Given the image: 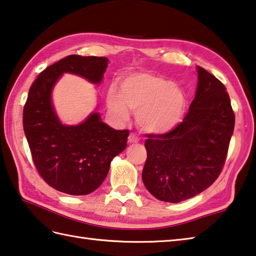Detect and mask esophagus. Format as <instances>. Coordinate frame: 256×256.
<instances>
[{
    "instance_id": "obj_1",
    "label": "esophagus",
    "mask_w": 256,
    "mask_h": 256,
    "mask_svg": "<svg viewBox=\"0 0 256 256\" xmlns=\"http://www.w3.org/2000/svg\"><path fill=\"white\" fill-rule=\"evenodd\" d=\"M139 142V138L138 136H136L134 134H130L129 137H128V142L129 144H136Z\"/></svg>"
}]
</instances>
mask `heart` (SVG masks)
<instances>
[{
  "label": "heart",
  "mask_w": 256,
  "mask_h": 256,
  "mask_svg": "<svg viewBox=\"0 0 256 256\" xmlns=\"http://www.w3.org/2000/svg\"><path fill=\"white\" fill-rule=\"evenodd\" d=\"M108 107L119 122L136 112L138 126L150 134H165L182 120L186 107L182 90L172 80L152 74H136L124 80L122 91L108 90Z\"/></svg>",
  "instance_id": "1"
}]
</instances>
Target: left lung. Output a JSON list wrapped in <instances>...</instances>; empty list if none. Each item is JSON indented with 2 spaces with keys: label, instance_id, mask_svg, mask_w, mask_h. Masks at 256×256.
Here are the masks:
<instances>
[{
  "label": "left lung",
  "instance_id": "obj_1",
  "mask_svg": "<svg viewBox=\"0 0 256 256\" xmlns=\"http://www.w3.org/2000/svg\"><path fill=\"white\" fill-rule=\"evenodd\" d=\"M198 84L180 124L162 134H147L142 182L152 195L180 203L218 180L228 157L235 114L225 86L197 66Z\"/></svg>",
  "mask_w": 256,
  "mask_h": 256
}]
</instances>
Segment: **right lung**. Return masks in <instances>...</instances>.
<instances>
[{"mask_svg":"<svg viewBox=\"0 0 256 256\" xmlns=\"http://www.w3.org/2000/svg\"><path fill=\"white\" fill-rule=\"evenodd\" d=\"M106 56L71 54L43 70L28 90L23 129L34 166L43 180L69 195H86L102 184L110 162L127 147L129 130H114L98 112L82 124L64 126L58 119L51 92L64 74L100 84L108 66Z\"/></svg>","mask_w":256,"mask_h":256,"instance_id":"right-lung-1","label":"right lung"}]
</instances>
